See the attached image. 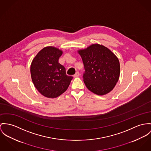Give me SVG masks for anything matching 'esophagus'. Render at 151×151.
Listing matches in <instances>:
<instances>
[{"label":"esophagus","instance_id":"obj_1","mask_svg":"<svg viewBox=\"0 0 151 151\" xmlns=\"http://www.w3.org/2000/svg\"><path fill=\"white\" fill-rule=\"evenodd\" d=\"M79 75H80V73H79V72H76V73L73 75V76H74L75 78H76V77L79 76Z\"/></svg>","mask_w":151,"mask_h":151}]
</instances>
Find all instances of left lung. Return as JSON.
Here are the masks:
<instances>
[{
	"mask_svg": "<svg viewBox=\"0 0 151 151\" xmlns=\"http://www.w3.org/2000/svg\"><path fill=\"white\" fill-rule=\"evenodd\" d=\"M85 71L83 81L87 88L98 95L110 92L120 73L118 58L107 47L98 44L78 50Z\"/></svg>",
	"mask_w": 151,
	"mask_h": 151,
	"instance_id": "obj_1",
	"label": "left lung"
}]
</instances>
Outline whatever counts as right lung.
<instances>
[{"label": "right lung", "mask_w": 151, "mask_h": 151, "mask_svg": "<svg viewBox=\"0 0 151 151\" xmlns=\"http://www.w3.org/2000/svg\"><path fill=\"white\" fill-rule=\"evenodd\" d=\"M62 50L53 47L41 50L30 66L31 77L35 87L42 95L55 98L64 93L73 77L66 74L65 67L58 63Z\"/></svg>", "instance_id": "1"}]
</instances>
